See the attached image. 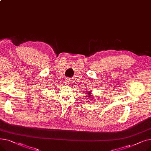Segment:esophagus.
<instances>
[{
  "mask_svg": "<svg viewBox=\"0 0 151 151\" xmlns=\"http://www.w3.org/2000/svg\"><path fill=\"white\" fill-rule=\"evenodd\" d=\"M66 82H67V84H68L70 82H69V79H67V80H66Z\"/></svg>",
  "mask_w": 151,
  "mask_h": 151,
  "instance_id": "1",
  "label": "esophagus"
}]
</instances>
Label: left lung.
<instances>
[{
    "instance_id": "obj_1",
    "label": "left lung",
    "mask_w": 151,
    "mask_h": 151,
    "mask_svg": "<svg viewBox=\"0 0 151 151\" xmlns=\"http://www.w3.org/2000/svg\"><path fill=\"white\" fill-rule=\"evenodd\" d=\"M87 92L86 93L88 94V95H86V97H88L89 99H92V97H91L92 96V92L91 91H88V92ZM91 100H92V99H91Z\"/></svg>"
}]
</instances>
